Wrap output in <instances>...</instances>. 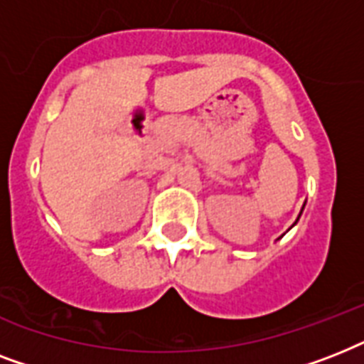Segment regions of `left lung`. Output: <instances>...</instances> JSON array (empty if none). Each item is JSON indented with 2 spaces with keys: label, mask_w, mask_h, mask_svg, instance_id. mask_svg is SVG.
<instances>
[{
  "label": "left lung",
  "mask_w": 364,
  "mask_h": 364,
  "mask_svg": "<svg viewBox=\"0 0 364 364\" xmlns=\"http://www.w3.org/2000/svg\"><path fill=\"white\" fill-rule=\"evenodd\" d=\"M299 217H300V215H299ZM296 221H299V219H296Z\"/></svg>",
  "instance_id": "obj_1"
}]
</instances>
